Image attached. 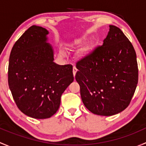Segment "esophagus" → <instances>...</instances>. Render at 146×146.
I'll return each mask as SVG.
<instances>
[{
  "mask_svg": "<svg viewBox=\"0 0 146 146\" xmlns=\"http://www.w3.org/2000/svg\"><path fill=\"white\" fill-rule=\"evenodd\" d=\"M77 70H78V69L76 68V66H73V76H76V72H77Z\"/></svg>",
  "mask_w": 146,
  "mask_h": 146,
  "instance_id": "obj_1",
  "label": "esophagus"
}]
</instances>
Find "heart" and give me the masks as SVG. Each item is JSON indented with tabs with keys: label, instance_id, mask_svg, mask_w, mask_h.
I'll return each mask as SVG.
<instances>
[{
	"label": "heart",
	"instance_id": "b5f03b06",
	"mask_svg": "<svg viewBox=\"0 0 146 146\" xmlns=\"http://www.w3.org/2000/svg\"><path fill=\"white\" fill-rule=\"evenodd\" d=\"M80 43H81V41H78V42H77V44H80Z\"/></svg>",
	"mask_w": 146,
	"mask_h": 146
}]
</instances>
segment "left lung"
<instances>
[{"instance_id": "obj_1", "label": "left lung", "mask_w": 146, "mask_h": 146, "mask_svg": "<svg viewBox=\"0 0 146 146\" xmlns=\"http://www.w3.org/2000/svg\"><path fill=\"white\" fill-rule=\"evenodd\" d=\"M76 80L84 105L93 114L112 116L130 104L138 84L133 45L119 28L110 25L102 45L76 63Z\"/></svg>"}]
</instances>
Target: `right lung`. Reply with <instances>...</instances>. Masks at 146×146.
Returning <instances> with one entry per match:
<instances>
[{
	"label": "right lung",
	"mask_w": 146,
	"mask_h": 146,
	"mask_svg": "<svg viewBox=\"0 0 146 146\" xmlns=\"http://www.w3.org/2000/svg\"><path fill=\"white\" fill-rule=\"evenodd\" d=\"M47 35L45 28L29 27L15 43L8 65V85L17 107L39 119L58 111L63 92L74 80L72 65L54 62Z\"/></svg>",
	"instance_id": "right-lung-1"
}]
</instances>
